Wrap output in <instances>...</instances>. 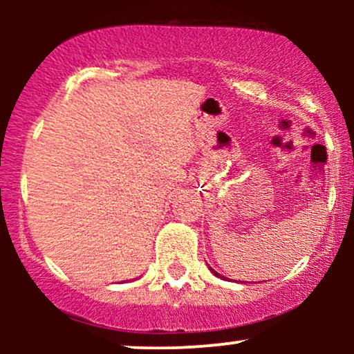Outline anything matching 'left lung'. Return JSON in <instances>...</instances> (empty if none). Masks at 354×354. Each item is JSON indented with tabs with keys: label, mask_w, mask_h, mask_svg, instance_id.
Segmentation results:
<instances>
[{
	"label": "left lung",
	"mask_w": 354,
	"mask_h": 354,
	"mask_svg": "<svg viewBox=\"0 0 354 354\" xmlns=\"http://www.w3.org/2000/svg\"><path fill=\"white\" fill-rule=\"evenodd\" d=\"M211 271H213V273H214V274H216V276H218V278H221V274H219V273H216V271H214V270H211Z\"/></svg>",
	"instance_id": "left-lung-1"
}]
</instances>
